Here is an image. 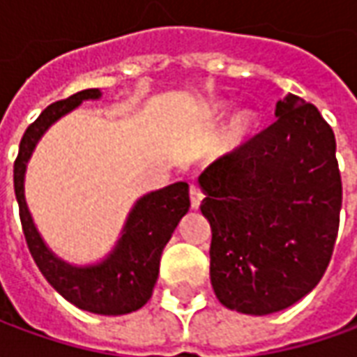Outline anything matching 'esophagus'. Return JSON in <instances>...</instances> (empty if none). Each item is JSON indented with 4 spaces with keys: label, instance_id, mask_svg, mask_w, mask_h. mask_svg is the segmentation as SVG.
<instances>
[{
    "label": "esophagus",
    "instance_id": "1",
    "mask_svg": "<svg viewBox=\"0 0 357 357\" xmlns=\"http://www.w3.org/2000/svg\"><path fill=\"white\" fill-rule=\"evenodd\" d=\"M189 197H191V208H199L201 206V201H202V191L201 187L197 185V183H191V189H189Z\"/></svg>",
    "mask_w": 357,
    "mask_h": 357
}]
</instances>
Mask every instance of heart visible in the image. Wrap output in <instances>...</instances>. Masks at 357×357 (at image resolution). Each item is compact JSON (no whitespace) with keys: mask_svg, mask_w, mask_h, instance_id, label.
I'll return each instance as SVG.
<instances>
[{"mask_svg":"<svg viewBox=\"0 0 357 357\" xmlns=\"http://www.w3.org/2000/svg\"><path fill=\"white\" fill-rule=\"evenodd\" d=\"M216 114H224V107L218 105ZM256 128V116L250 110H243L239 114H235L229 126L225 128L224 137H222V149L229 151V149L239 147L241 143L248 139V135L255 132Z\"/></svg>","mask_w":357,"mask_h":357,"instance_id":"heart-1","label":"heart"}]
</instances>
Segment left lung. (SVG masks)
Segmentation results:
<instances>
[{"label": "left lung", "instance_id": "left-lung-1", "mask_svg": "<svg viewBox=\"0 0 357 357\" xmlns=\"http://www.w3.org/2000/svg\"><path fill=\"white\" fill-rule=\"evenodd\" d=\"M275 116L199 176L212 227V289L241 314H273L304 298L329 266L340 222L331 126L292 93Z\"/></svg>", "mask_w": 357, "mask_h": 357}]
</instances>
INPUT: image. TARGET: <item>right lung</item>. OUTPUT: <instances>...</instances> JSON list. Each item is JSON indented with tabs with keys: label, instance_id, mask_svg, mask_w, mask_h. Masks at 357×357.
I'll list each match as a JSON object with an SVG mask.
<instances>
[{
	"label": "right lung",
	"instance_id": "1",
	"mask_svg": "<svg viewBox=\"0 0 357 357\" xmlns=\"http://www.w3.org/2000/svg\"><path fill=\"white\" fill-rule=\"evenodd\" d=\"M99 89H84L43 110L28 126L20 139L19 155L13 168L15 195L28 250L43 277L55 291L80 310L101 315H122L147 304L158 277L160 255L179 220L191 206L189 185L178 181L141 197L126 220L122 237L102 262L95 266H70L45 247L28 212L24 199V174L36 143L45 130L86 99H99Z\"/></svg>",
	"mask_w": 357,
	"mask_h": 357
}]
</instances>
